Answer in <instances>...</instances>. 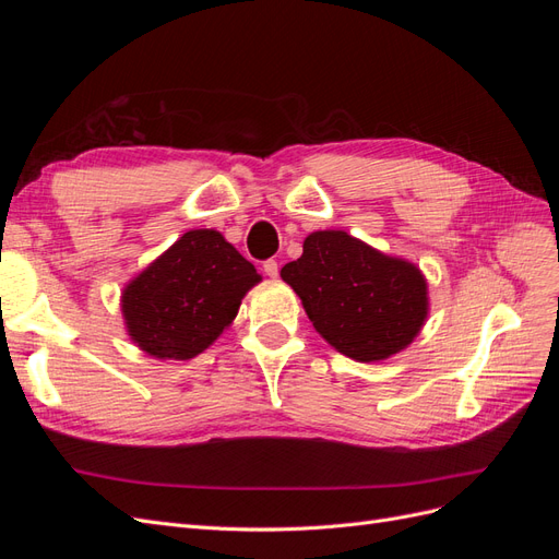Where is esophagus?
<instances>
[{
	"instance_id": "obj_1",
	"label": "esophagus",
	"mask_w": 559,
	"mask_h": 559,
	"mask_svg": "<svg viewBox=\"0 0 559 559\" xmlns=\"http://www.w3.org/2000/svg\"><path fill=\"white\" fill-rule=\"evenodd\" d=\"M263 273H265L267 277H277V273H280V265H277V261H275V259H267V261H263Z\"/></svg>"
}]
</instances>
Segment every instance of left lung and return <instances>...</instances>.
Wrapping results in <instances>:
<instances>
[{
	"instance_id": "1",
	"label": "left lung",
	"mask_w": 559,
	"mask_h": 559,
	"mask_svg": "<svg viewBox=\"0 0 559 559\" xmlns=\"http://www.w3.org/2000/svg\"><path fill=\"white\" fill-rule=\"evenodd\" d=\"M314 329L345 357L380 361L413 343L427 319L419 270L384 257L343 230H319L282 267Z\"/></svg>"
}]
</instances>
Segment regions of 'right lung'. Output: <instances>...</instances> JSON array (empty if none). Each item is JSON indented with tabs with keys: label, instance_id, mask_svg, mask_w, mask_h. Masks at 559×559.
<instances>
[{
	"label": "right lung",
	"instance_id": "1",
	"mask_svg": "<svg viewBox=\"0 0 559 559\" xmlns=\"http://www.w3.org/2000/svg\"><path fill=\"white\" fill-rule=\"evenodd\" d=\"M261 277L216 230H189L123 292L128 333L151 357L193 359Z\"/></svg>",
	"mask_w": 559,
	"mask_h": 559
}]
</instances>
